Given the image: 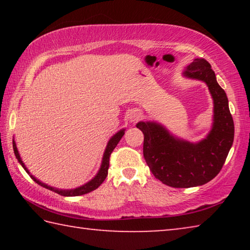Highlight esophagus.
<instances>
[{
  "mask_svg": "<svg viewBox=\"0 0 250 250\" xmlns=\"http://www.w3.org/2000/svg\"><path fill=\"white\" fill-rule=\"evenodd\" d=\"M141 118V113L138 111V110H130L128 112V116H126V119L130 122H137Z\"/></svg>",
  "mask_w": 250,
  "mask_h": 250,
  "instance_id": "obj_1",
  "label": "esophagus"
}]
</instances>
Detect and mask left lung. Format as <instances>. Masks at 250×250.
<instances>
[{
    "instance_id": "1",
    "label": "left lung",
    "mask_w": 250,
    "mask_h": 250,
    "mask_svg": "<svg viewBox=\"0 0 250 250\" xmlns=\"http://www.w3.org/2000/svg\"><path fill=\"white\" fill-rule=\"evenodd\" d=\"M183 76L205 83L213 98V124L206 137L189 142L155 121H140L137 128L145 134L143 155L153 175L172 188H188L206 184L218 174L234 142L235 129L226 92L209 62L195 58Z\"/></svg>"
}]
</instances>
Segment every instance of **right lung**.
Returning <instances> with one entry per match:
<instances>
[{"instance_id":"obj_1","label":"right lung","mask_w":250,"mask_h":250,"mask_svg":"<svg viewBox=\"0 0 250 250\" xmlns=\"http://www.w3.org/2000/svg\"><path fill=\"white\" fill-rule=\"evenodd\" d=\"M125 131V129H121V130L118 131L116 134H113L112 137L110 138V140L107 143V146H105V149H104V155H103V161H101V166L99 167V171L97 172V174L94 177H92V179L89 182H87L86 184H83L82 186H78V188H70V189H62V188H54V186H50L48 184L43 183V182L40 181L39 179H36V177L34 175H32L31 172H29L28 168L26 167V166L24 164L22 159H21V155L19 153L18 146H16V143L14 141V139H13V150H14V154L16 156V159H18V161H19V163L23 167V168L25 171H26L27 174L31 176L37 184L43 186V188H45L50 189V191L59 194V195H62V196H79V195H83V194H87V193H89L91 191H94V189L98 188L99 186L103 184V182L104 181V179L108 175L110 154H111V152L113 151V149H115L118 143H119V141L121 140V138L124 137Z\"/></svg>"}]
</instances>
